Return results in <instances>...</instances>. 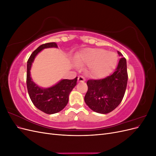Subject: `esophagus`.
<instances>
[{"instance_id":"esophagus-1","label":"esophagus","mask_w":156,"mask_h":156,"mask_svg":"<svg viewBox=\"0 0 156 156\" xmlns=\"http://www.w3.org/2000/svg\"><path fill=\"white\" fill-rule=\"evenodd\" d=\"M84 81H85V79H84V77L83 76H82V75H79V76L78 77V81L84 82Z\"/></svg>"}]
</instances>
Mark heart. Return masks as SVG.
<instances>
[{
  "instance_id": "obj_1",
  "label": "heart",
  "mask_w": 156,
  "mask_h": 156,
  "mask_svg": "<svg viewBox=\"0 0 156 156\" xmlns=\"http://www.w3.org/2000/svg\"><path fill=\"white\" fill-rule=\"evenodd\" d=\"M117 56L113 52L101 49H88L75 56L77 64L90 63L88 72L92 76L100 78L105 76L115 67Z\"/></svg>"
}]
</instances>
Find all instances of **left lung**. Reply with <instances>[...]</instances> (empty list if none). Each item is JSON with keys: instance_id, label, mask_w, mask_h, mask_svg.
Instances as JSON below:
<instances>
[{"instance_id": "8db88e82", "label": "left lung", "mask_w": 156, "mask_h": 156, "mask_svg": "<svg viewBox=\"0 0 156 156\" xmlns=\"http://www.w3.org/2000/svg\"><path fill=\"white\" fill-rule=\"evenodd\" d=\"M118 53L122 56L120 52ZM127 75L126 59L122 57L115 72L101 79H89L84 101L90 108L101 114L112 111L119 105L125 94Z\"/></svg>"}]
</instances>
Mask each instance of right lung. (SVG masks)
I'll return each mask as SVG.
<instances>
[{
  "instance_id": "1",
  "label": "right lung",
  "mask_w": 156,
  "mask_h": 156,
  "mask_svg": "<svg viewBox=\"0 0 156 156\" xmlns=\"http://www.w3.org/2000/svg\"><path fill=\"white\" fill-rule=\"evenodd\" d=\"M49 48H58V46L55 42L42 44L30 56L27 61V87L34 106L46 114L51 115L62 111L66 106L69 94L77 84V77L73 79H62L55 85L48 88H41L32 81L30 70L36 56L42 49Z\"/></svg>"
}]
</instances>
